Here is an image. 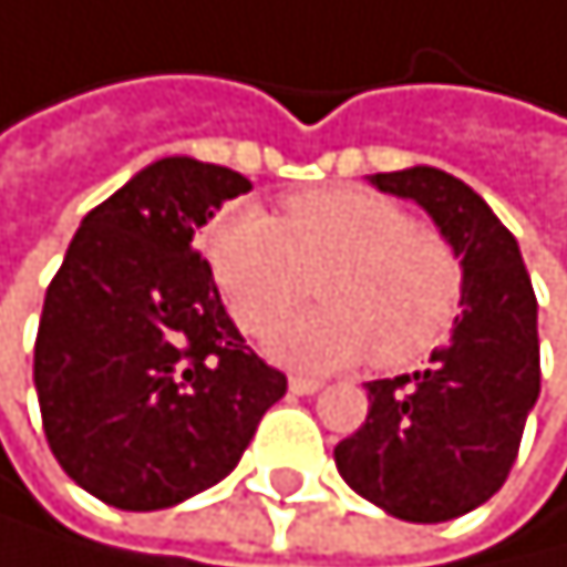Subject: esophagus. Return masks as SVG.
I'll return each mask as SVG.
<instances>
[{
  "label": "esophagus",
  "instance_id": "34e87169",
  "mask_svg": "<svg viewBox=\"0 0 567 567\" xmlns=\"http://www.w3.org/2000/svg\"><path fill=\"white\" fill-rule=\"evenodd\" d=\"M290 394H298V398H308V394H319L322 383L319 380H305V377H290Z\"/></svg>",
  "mask_w": 567,
  "mask_h": 567
}]
</instances>
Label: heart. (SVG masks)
I'll return each mask as SVG.
<instances>
[{"mask_svg":"<svg viewBox=\"0 0 567 567\" xmlns=\"http://www.w3.org/2000/svg\"><path fill=\"white\" fill-rule=\"evenodd\" d=\"M213 277L240 330L259 333L311 280L322 306L266 330V351L298 372H330L369 354L401 369L433 351L462 312L465 269L444 237L377 190L330 187L223 213L205 237Z\"/></svg>","mask_w":567,"mask_h":567,"instance_id":"obj_1","label":"heart"}]
</instances>
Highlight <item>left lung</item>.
Returning <instances> with one entry per match:
<instances>
[{
  "mask_svg": "<svg viewBox=\"0 0 567 567\" xmlns=\"http://www.w3.org/2000/svg\"><path fill=\"white\" fill-rule=\"evenodd\" d=\"M412 198L465 269L462 316L412 377L372 380L365 426L333 447L358 497L404 522H447L504 486L539 398L536 295L518 240L465 181L436 166L372 173Z\"/></svg>",
  "mask_w": 567,
  "mask_h": 567,
  "instance_id": "left-lung-1",
  "label": "left lung"
}]
</instances>
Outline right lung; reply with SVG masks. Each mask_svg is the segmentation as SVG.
Returning <instances> with one entry per match:
<instances>
[{
	"mask_svg": "<svg viewBox=\"0 0 567 567\" xmlns=\"http://www.w3.org/2000/svg\"><path fill=\"white\" fill-rule=\"evenodd\" d=\"M240 173L166 155L95 205L45 290L34 390L66 476L123 512H159L237 468L287 377L219 301L195 234Z\"/></svg>",
	"mask_w": 567,
	"mask_h": 567,
	"instance_id": "add662e5",
	"label": "right lung"
}]
</instances>
